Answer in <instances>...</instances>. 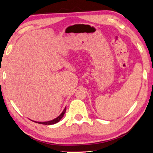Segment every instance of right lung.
Wrapping results in <instances>:
<instances>
[{"instance_id": "add662e5", "label": "right lung", "mask_w": 153, "mask_h": 153, "mask_svg": "<svg viewBox=\"0 0 153 153\" xmlns=\"http://www.w3.org/2000/svg\"><path fill=\"white\" fill-rule=\"evenodd\" d=\"M66 107H65V108L64 109L62 112L57 117V118H54V119L52 120H50V121H47V122H37L38 123H41V124H45V125L54 124V123H56L57 122H59L62 118V117L64 116L65 112H66Z\"/></svg>"}]
</instances>
